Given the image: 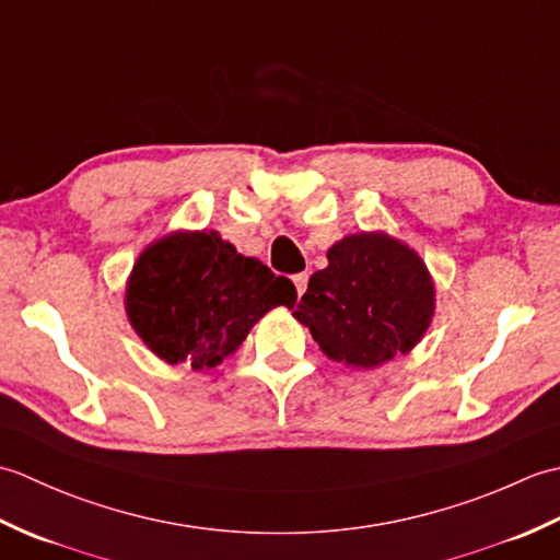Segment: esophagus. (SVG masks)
Masks as SVG:
<instances>
[{
    "label": "esophagus",
    "instance_id": "obj_1",
    "mask_svg": "<svg viewBox=\"0 0 560 560\" xmlns=\"http://www.w3.org/2000/svg\"><path fill=\"white\" fill-rule=\"evenodd\" d=\"M293 283H295V291H299V295H303L307 289V273H295Z\"/></svg>",
    "mask_w": 560,
    "mask_h": 560
}]
</instances>
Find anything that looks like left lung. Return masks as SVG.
I'll return each instance as SVG.
<instances>
[{
  "instance_id": "left-lung-1",
  "label": "left lung",
  "mask_w": 560,
  "mask_h": 560,
  "mask_svg": "<svg viewBox=\"0 0 560 560\" xmlns=\"http://www.w3.org/2000/svg\"><path fill=\"white\" fill-rule=\"evenodd\" d=\"M291 311L327 359L371 371L423 339L435 283L413 247L385 231H361L327 249V267Z\"/></svg>"
}]
</instances>
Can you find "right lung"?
<instances>
[{"instance_id":"add662e5","label":"right lung","mask_w":560,"mask_h":560,"mask_svg":"<svg viewBox=\"0 0 560 560\" xmlns=\"http://www.w3.org/2000/svg\"><path fill=\"white\" fill-rule=\"evenodd\" d=\"M295 287L217 231H173L144 247L125 289L129 325L168 365L211 371L237 351L249 329Z\"/></svg>"}]
</instances>
